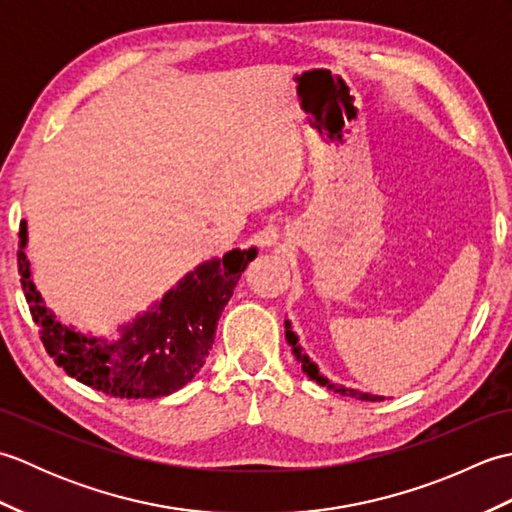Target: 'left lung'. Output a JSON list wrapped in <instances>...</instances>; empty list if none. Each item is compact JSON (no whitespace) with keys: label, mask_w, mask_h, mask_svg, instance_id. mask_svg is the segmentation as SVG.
<instances>
[{"label":"left lung","mask_w":512,"mask_h":512,"mask_svg":"<svg viewBox=\"0 0 512 512\" xmlns=\"http://www.w3.org/2000/svg\"><path fill=\"white\" fill-rule=\"evenodd\" d=\"M286 341H288V345L292 347V354H295V358L297 361L301 363V369L303 372H306L312 380H317L319 385H323V387H328L330 391H339L341 396H352V398H358V400H369V402H376V400H385V398H380V396H372V394H361V391H354V389H345V387H336V385H332L328 378H323L321 374H319V369H317V365L314 363H310V358L301 352V347L297 345V334L290 330V321H286Z\"/></svg>","instance_id":"1"}]
</instances>
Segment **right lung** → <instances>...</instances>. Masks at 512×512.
Returning <instances> with one entry per match:
<instances>
[{"label":"right lung","mask_w":512,"mask_h":512,"mask_svg":"<svg viewBox=\"0 0 512 512\" xmlns=\"http://www.w3.org/2000/svg\"><path fill=\"white\" fill-rule=\"evenodd\" d=\"M26 222L19 226V275L41 343L65 374L114 398H160L200 372L213 345L217 319L233 297L255 248L231 250L198 266L169 290L156 308L125 325L116 343L76 334L41 303L24 253Z\"/></svg>","instance_id":"1"}]
</instances>
